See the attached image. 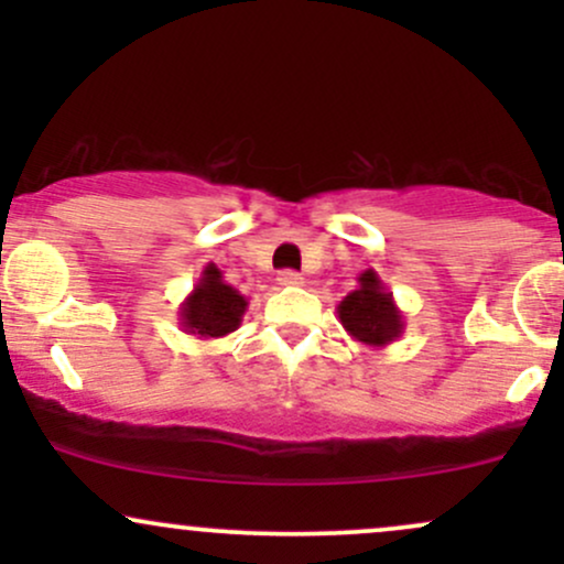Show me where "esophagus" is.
Segmentation results:
<instances>
[{"instance_id":"34e87169","label":"esophagus","mask_w":564,"mask_h":564,"mask_svg":"<svg viewBox=\"0 0 564 564\" xmlns=\"http://www.w3.org/2000/svg\"><path fill=\"white\" fill-rule=\"evenodd\" d=\"M278 283H281V286H302L304 278L300 273H294V270H281V273H278Z\"/></svg>"}]
</instances>
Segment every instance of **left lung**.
I'll return each instance as SVG.
<instances>
[{"instance_id": "left-lung-1", "label": "left lung", "mask_w": 564, "mask_h": 564, "mask_svg": "<svg viewBox=\"0 0 564 564\" xmlns=\"http://www.w3.org/2000/svg\"><path fill=\"white\" fill-rule=\"evenodd\" d=\"M345 332L355 341H364L368 347H387L400 339L405 321L400 307L392 300V291H387L377 270H366L358 275V289L336 304Z\"/></svg>"}]
</instances>
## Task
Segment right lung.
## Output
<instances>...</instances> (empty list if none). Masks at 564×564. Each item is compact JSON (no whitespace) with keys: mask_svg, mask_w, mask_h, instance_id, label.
Returning <instances> with one entry per match:
<instances>
[{"mask_svg":"<svg viewBox=\"0 0 564 564\" xmlns=\"http://www.w3.org/2000/svg\"><path fill=\"white\" fill-rule=\"evenodd\" d=\"M249 300L230 283H225L223 270L215 262L200 270V278L185 302L180 304V326L185 334L198 339H219L241 326Z\"/></svg>","mask_w":564,"mask_h":564,"instance_id":"obj_1","label":"right lung"}]
</instances>
